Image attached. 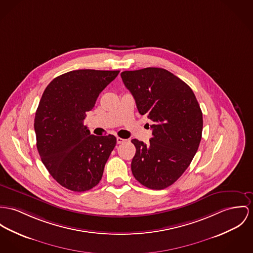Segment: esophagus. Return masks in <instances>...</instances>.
Wrapping results in <instances>:
<instances>
[{
  "label": "esophagus",
  "mask_w": 253,
  "mask_h": 253,
  "mask_svg": "<svg viewBox=\"0 0 253 253\" xmlns=\"http://www.w3.org/2000/svg\"><path fill=\"white\" fill-rule=\"evenodd\" d=\"M125 141H126V139H124V138H122V137H117V142L118 144L123 143V142H125Z\"/></svg>",
  "instance_id": "34e87169"
}]
</instances>
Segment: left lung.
Here are the masks:
<instances>
[{"mask_svg": "<svg viewBox=\"0 0 253 253\" xmlns=\"http://www.w3.org/2000/svg\"><path fill=\"white\" fill-rule=\"evenodd\" d=\"M120 75L138 113L152 121L149 143L132 139V173L146 188L166 189L185 172L198 149L203 128L199 104L192 88L166 69L147 67Z\"/></svg>", "mask_w": 253, "mask_h": 253, "instance_id": "8db88e82", "label": "left lung"}]
</instances>
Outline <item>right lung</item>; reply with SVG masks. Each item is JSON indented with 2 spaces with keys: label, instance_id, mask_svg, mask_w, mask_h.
<instances>
[{
  "label": "right lung",
  "instance_id": "right-lung-1",
  "mask_svg": "<svg viewBox=\"0 0 253 253\" xmlns=\"http://www.w3.org/2000/svg\"><path fill=\"white\" fill-rule=\"evenodd\" d=\"M118 73L70 71L54 79L40 99L35 117L39 156L52 177L70 191L81 193L95 187L117 144L114 135H90L84 119Z\"/></svg>",
  "mask_w": 253,
  "mask_h": 253
}]
</instances>
